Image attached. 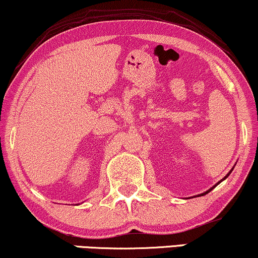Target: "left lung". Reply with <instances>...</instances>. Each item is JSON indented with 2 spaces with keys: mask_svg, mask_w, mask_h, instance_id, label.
I'll list each match as a JSON object with an SVG mask.
<instances>
[{
  "mask_svg": "<svg viewBox=\"0 0 258 258\" xmlns=\"http://www.w3.org/2000/svg\"><path fill=\"white\" fill-rule=\"evenodd\" d=\"M233 168H234V167H233ZM233 168H232V169H231V170H230V171H229V174H227V175H226V176H225V177H224V178H223V180H220V181H219V182H218V183H216V184H214V185H213V187H212V188H210V189H208V190H206V191H205V193H201V194H199V195H200V197H202V195H206V194H207V193H210V191H211V190H212V189H213V188H216V187H217V185H218V184H219V183H220V182H223V181H224V180H225V178H227V176H229V175H230V174H231V171H232V170H233Z\"/></svg>",
  "mask_w": 258,
  "mask_h": 258,
  "instance_id": "1",
  "label": "left lung"
}]
</instances>
